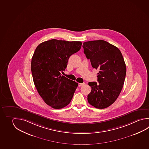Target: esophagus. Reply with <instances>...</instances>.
Segmentation results:
<instances>
[{
	"instance_id": "esophagus-1",
	"label": "esophagus",
	"mask_w": 149,
	"mask_h": 149,
	"mask_svg": "<svg viewBox=\"0 0 149 149\" xmlns=\"http://www.w3.org/2000/svg\"><path fill=\"white\" fill-rule=\"evenodd\" d=\"M85 84V83H79L78 84L79 87H82V86H84Z\"/></svg>"
}]
</instances>
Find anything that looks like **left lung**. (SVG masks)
<instances>
[{
  "label": "left lung",
  "mask_w": 149,
  "mask_h": 149,
  "mask_svg": "<svg viewBox=\"0 0 149 149\" xmlns=\"http://www.w3.org/2000/svg\"><path fill=\"white\" fill-rule=\"evenodd\" d=\"M84 54L92 67L99 69L98 83L90 82L91 91L88 102L97 109H104L115 102L122 90L126 75V65L117 47L103 40L83 43Z\"/></svg>",
  "instance_id": "1"
}]
</instances>
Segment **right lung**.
I'll use <instances>...</instances> for the list:
<instances>
[{
    "instance_id": "1",
    "label": "right lung",
    "mask_w": 149,
    "mask_h": 149,
    "mask_svg": "<svg viewBox=\"0 0 149 149\" xmlns=\"http://www.w3.org/2000/svg\"><path fill=\"white\" fill-rule=\"evenodd\" d=\"M81 41L52 39L39 44L33 55L31 69L38 93L45 102L59 109L68 105L78 83L61 76L69 57L78 52Z\"/></svg>"
}]
</instances>
